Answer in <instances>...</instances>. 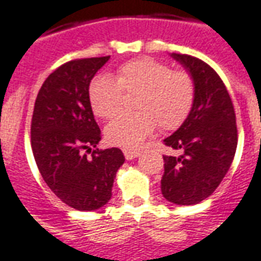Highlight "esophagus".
<instances>
[{
    "instance_id": "obj_1",
    "label": "esophagus",
    "mask_w": 261,
    "mask_h": 261,
    "mask_svg": "<svg viewBox=\"0 0 261 261\" xmlns=\"http://www.w3.org/2000/svg\"><path fill=\"white\" fill-rule=\"evenodd\" d=\"M123 154H125V157H126V160H132V159H136V157L139 156L140 153H139V150L125 149V150H123Z\"/></svg>"
}]
</instances>
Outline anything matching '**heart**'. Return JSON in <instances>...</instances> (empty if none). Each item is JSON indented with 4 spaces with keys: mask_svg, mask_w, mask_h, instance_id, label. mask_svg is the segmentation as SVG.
I'll use <instances>...</instances> for the list:
<instances>
[{
    "mask_svg": "<svg viewBox=\"0 0 261 261\" xmlns=\"http://www.w3.org/2000/svg\"><path fill=\"white\" fill-rule=\"evenodd\" d=\"M123 91L139 92L135 114H122L105 127V139L119 147H138L160 125L164 130L181 126L193 110L195 81L184 70H171L153 57H138L121 64L116 79L97 75L88 87L92 112L111 119L121 111Z\"/></svg>",
    "mask_w": 261,
    "mask_h": 261,
    "instance_id": "obj_1",
    "label": "heart"
}]
</instances>
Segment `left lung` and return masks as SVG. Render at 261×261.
I'll return each mask as SVG.
<instances>
[{
  "instance_id": "8db88e82",
  "label": "left lung",
  "mask_w": 261,
  "mask_h": 261,
  "mask_svg": "<svg viewBox=\"0 0 261 261\" xmlns=\"http://www.w3.org/2000/svg\"><path fill=\"white\" fill-rule=\"evenodd\" d=\"M195 81L190 115L164 145L181 153L163 156L162 194L177 205L198 204L215 191L233 162L238 129L233 104L214 68L197 57L171 53Z\"/></svg>"
}]
</instances>
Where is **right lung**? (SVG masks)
<instances>
[{"mask_svg": "<svg viewBox=\"0 0 261 261\" xmlns=\"http://www.w3.org/2000/svg\"><path fill=\"white\" fill-rule=\"evenodd\" d=\"M110 56L77 59L51 73L38 92L31 125L33 157L43 180L64 204L95 211L112 197L121 149L99 150L101 130L88 101L92 77ZM93 151L91 158L85 154Z\"/></svg>", "mask_w": 261, "mask_h": 261, "instance_id": "right-lung-1", "label": "right lung"}]
</instances>
